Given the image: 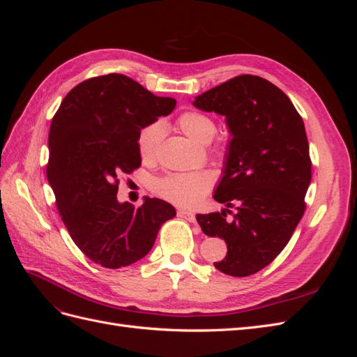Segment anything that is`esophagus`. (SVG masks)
<instances>
[{
	"label": "esophagus",
	"mask_w": 357,
	"mask_h": 357,
	"mask_svg": "<svg viewBox=\"0 0 357 357\" xmlns=\"http://www.w3.org/2000/svg\"><path fill=\"white\" fill-rule=\"evenodd\" d=\"M177 214H178V218H181V219L189 220V222H195V213H192L189 210H178Z\"/></svg>",
	"instance_id": "1"
}]
</instances>
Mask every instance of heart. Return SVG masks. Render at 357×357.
Here are the masks:
<instances>
[{"label":"heart","instance_id":"heart-1","mask_svg":"<svg viewBox=\"0 0 357 357\" xmlns=\"http://www.w3.org/2000/svg\"><path fill=\"white\" fill-rule=\"evenodd\" d=\"M177 125L181 132L201 144L210 143L215 134V123L213 119L195 110L183 113L178 117ZM162 135H164V125L160 122H152L139 129L137 135V149L139 158L144 162L155 160ZM213 181V176L207 171L180 172V174H169L158 180L155 190L162 198L181 205V207H193L210 192Z\"/></svg>","mask_w":357,"mask_h":357}]
</instances>
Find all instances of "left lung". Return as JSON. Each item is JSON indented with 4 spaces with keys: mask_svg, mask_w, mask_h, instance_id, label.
Returning <instances> with one entry per match:
<instances>
[{
    "mask_svg": "<svg viewBox=\"0 0 357 357\" xmlns=\"http://www.w3.org/2000/svg\"><path fill=\"white\" fill-rule=\"evenodd\" d=\"M192 104L223 116L231 134L213 195L226 208L197 220L205 235L228 245L214 266L232 277L252 275L280 255L304 214L311 181L304 122L282 89L250 74L215 86ZM232 206L237 213L228 221Z\"/></svg>",
    "mask_w": 357,
    "mask_h": 357,
    "instance_id": "8db88e82",
    "label": "left lung"
}]
</instances>
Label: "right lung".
I'll return each mask as SVG.
<instances>
[{"instance_id":"1","label":"right lung","mask_w":357,"mask_h":357,"mask_svg":"<svg viewBox=\"0 0 357 357\" xmlns=\"http://www.w3.org/2000/svg\"><path fill=\"white\" fill-rule=\"evenodd\" d=\"M174 107V98L156 96L123 74H107L73 88L53 117L47 180L70 236L95 264L116 269L139 261L162 223L176 215L158 198L144 197L139 208L117 201L119 176L142 165L139 129Z\"/></svg>"}]
</instances>
